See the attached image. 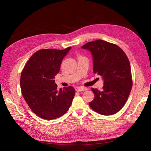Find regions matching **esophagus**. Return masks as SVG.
<instances>
[{
    "mask_svg": "<svg viewBox=\"0 0 151 151\" xmlns=\"http://www.w3.org/2000/svg\"><path fill=\"white\" fill-rule=\"evenodd\" d=\"M87 88H85V87H79V88H77L76 91L77 92H81V91H86Z\"/></svg>",
    "mask_w": 151,
    "mask_h": 151,
    "instance_id": "1",
    "label": "esophagus"
}]
</instances>
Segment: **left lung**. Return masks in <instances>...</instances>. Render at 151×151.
I'll return each mask as SVG.
<instances>
[{"mask_svg": "<svg viewBox=\"0 0 151 151\" xmlns=\"http://www.w3.org/2000/svg\"><path fill=\"white\" fill-rule=\"evenodd\" d=\"M82 48L92 53L93 72L104 81L102 91L91 89L94 98L89 106L101 115H113L124 106L132 88L129 58L116 45L101 40L87 43Z\"/></svg>", "mask_w": 151, "mask_h": 151, "instance_id": "8db88e82", "label": "left lung"}]
</instances>
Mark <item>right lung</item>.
I'll return each mask as SVG.
<instances>
[{
	"label": "right lung",
	"instance_id": "1",
	"mask_svg": "<svg viewBox=\"0 0 151 151\" xmlns=\"http://www.w3.org/2000/svg\"><path fill=\"white\" fill-rule=\"evenodd\" d=\"M70 48L40 50L30 57L22 71V94L31 110L43 119L62 116L72 103L74 88L69 86L58 89L54 80Z\"/></svg>",
	"mask_w": 151,
	"mask_h": 151
}]
</instances>
